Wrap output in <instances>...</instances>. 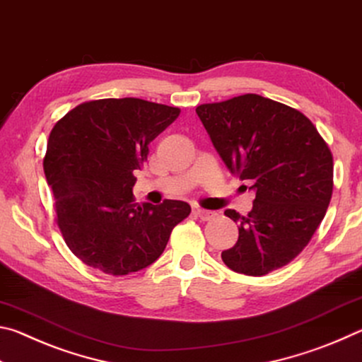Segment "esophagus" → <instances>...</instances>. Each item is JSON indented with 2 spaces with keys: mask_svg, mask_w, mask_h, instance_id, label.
Masks as SVG:
<instances>
[{
  "mask_svg": "<svg viewBox=\"0 0 362 362\" xmlns=\"http://www.w3.org/2000/svg\"><path fill=\"white\" fill-rule=\"evenodd\" d=\"M194 212H196V216H198L201 220H211V218L216 217V212L207 211V209H201V207H198V209H196Z\"/></svg>",
  "mask_w": 362,
  "mask_h": 362,
  "instance_id": "esophagus-1",
  "label": "esophagus"
}]
</instances>
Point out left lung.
<instances>
[{
  "label": "left lung",
  "mask_w": 362,
  "mask_h": 362,
  "mask_svg": "<svg viewBox=\"0 0 362 362\" xmlns=\"http://www.w3.org/2000/svg\"><path fill=\"white\" fill-rule=\"evenodd\" d=\"M196 113L230 173L255 192L247 216L225 211L240 236L223 263L247 276L283 268L313 238L332 198L327 144L298 110L257 94L204 103Z\"/></svg>",
  "instance_id": "1"
}]
</instances>
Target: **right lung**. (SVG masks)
Returning a JSON list of instances; mask_svg holds the SVG:
<instances>
[{"label": "right lung", "instance_id": "obj_1", "mask_svg": "<svg viewBox=\"0 0 362 362\" xmlns=\"http://www.w3.org/2000/svg\"><path fill=\"white\" fill-rule=\"evenodd\" d=\"M177 107L124 97L84 102L56 122L42 168L66 246L86 265L122 276L151 265L174 226L192 212L183 201L139 204L134 170L148 145L177 119Z\"/></svg>", "mask_w": 362, "mask_h": 362}]
</instances>
